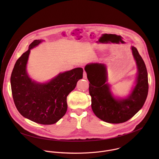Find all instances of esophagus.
Returning a JSON list of instances; mask_svg holds the SVG:
<instances>
[{
    "instance_id": "esophagus-1",
    "label": "esophagus",
    "mask_w": 159,
    "mask_h": 159,
    "mask_svg": "<svg viewBox=\"0 0 159 159\" xmlns=\"http://www.w3.org/2000/svg\"><path fill=\"white\" fill-rule=\"evenodd\" d=\"M83 78L85 79H87V73L85 71L84 72V74H83Z\"/></svg>"
}]
</instances>
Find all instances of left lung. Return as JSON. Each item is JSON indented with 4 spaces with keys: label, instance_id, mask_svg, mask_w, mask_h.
<instances>
[{
    "label": "left lung",
    "instance_id": "obj_1",
    "mask_svg": "<svg viewBox=\"0 0 159 159\" xmlns=\"http://www.w3.org/2000/svg\"><path fill=\"white\" fill-rule=\"evenodd\" d=\"M138 68L136 85L125 99L112 96L107 82L106 67L101 63H90L85 66L89 81L91 107L95 115L109 123H121L131 118L143 107L148 91V74L145 64L137 49L131 47Z\"/></svg>",
    "mask_w": 159,
    "mask_h": 159
}]
</instances>
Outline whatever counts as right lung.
Wrapping results in <instances>:
<instances>
[{"label": "right lung", "mask_w": 159, "mask_h": 159, "mask_svg": "<svg viewBox=\"0 0 159 159\" xmlns=\"http://www.w3.org/2000/svg\"><path fill=\"white\" fill-rule=\"evenodd\" d=\"M41 42L34 40L29 49L16 61L11 77L12 94L20 114L35 123L52 125L60 120L67 110L66 97L82 79L83 69L75 68L60 73L50 82L37 83L26 72L30 50Z\"/></svg>", "instance_id": "right-lung-1"}]
</instances>
